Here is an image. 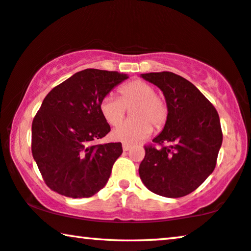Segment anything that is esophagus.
Listing matches in <instances>:
<instances>
[{"instance_id":"obj_1","label":"esophagus","mask_w":251,"mask_h":251,"mask_svg":"<svg viewBox=\"0 0 251 251\" xmlns=\"http://www.w3.org/2000/svg\"><path fill=\"white\" fill-rule=\"evenodd\" d=\"M129 149H130V145H128V144H123V150H124V151H128Z\"/></svg>"}]
</instances>
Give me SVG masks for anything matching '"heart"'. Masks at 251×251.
<instances>
[{
    "label": "heart",
    "instance_id": "1",
    "mask_svg": "<svg viewBox=\"0 0 251 251\" xmlns=\"http://www.w3.org/2000/svg\"><path fill=\"white\" fill-rule=\"evenodd\" d=\"M119 98L107 95L100 100L99 110L111 126L118 125L125 117L127 107H132L133 119L122 123L111 132L115 141L136 144L147 138L152 126L160 129L168 119V104L162 96L155 93L153 85L142 80H133L118 89Z\"/></svg>",
    "mask_w": 251,
    "mask_h": 251
}]
</instances>
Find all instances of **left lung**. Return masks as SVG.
Listing matches in <instances>:
<instances>
[{"instance_id": "1", "label": "left lung", "mask_w": 251, "mask_h": 251, "mask_svg": "<svg viewBox=\"0 0 251 251\" xmlns=\"http://www.w3.org/2000/svg\"><path fill=\"white\" fill-rule=\"evenodd\" d=\"M142 77L163 92L168 119L153 143L145 145L138 174L156 195L178 198L197 189L214 170L222 145V129L214 106L192 82L173 72Z\"/></svg>"}]
</instances>
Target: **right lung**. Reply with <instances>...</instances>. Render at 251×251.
Segmentation results:
<instances>
[{
    "mask_svg": "<svg viewBox=\"0 0 251 251\" xmlns=\"http://www.w3.org/2000/svg\"><path fill=\"white\" fill-rule=\"evenodd\" d=\"M127 74L87 69L56 85L45 97L31 127V151L45 184L72 198L103 188L122 143L98 144L110 132L99 103Z\"/></svg>",
    "mask_w": 251,
    "mask_h": 251,
    "instance_id": "1",
    "label": "right lung"
}]
</instances>
